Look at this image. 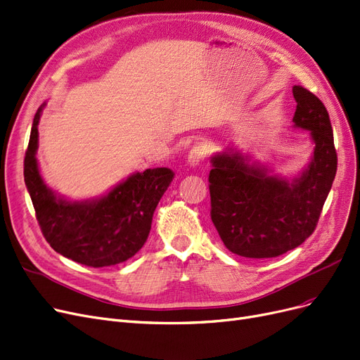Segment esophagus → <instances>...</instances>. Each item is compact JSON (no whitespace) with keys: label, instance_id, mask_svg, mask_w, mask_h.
<instances>
[{"label":"esophagus","instance_id":"esophagus-1","mask_svg":"<svg viewBox=\"0 0 360 360\" xmlns=\"http://www.w3.org/2000/svg\"><path fill=\"white\" fill-rule=\"evenodd\" d=\"M206 153H207V150H206V146L203 143H195L188 153V160H187L188 165L193 166V167L200 165L206 157Z\"/></svg>","mask_w":360,"mask_h":360}]
</instances>
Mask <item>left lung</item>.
Masks as SVG:
<instances>
[{
	"label": "left lung",
	"instance_id": "1",
	"mask_svg": "<svg viewBox=\"0 0 360 360\" xmlns=\"http://www.w3.org/2000/svg\"><path fill=\"white\" fill-rule=\"evenodd\" d=\"M294 127L309 130L314 151L294 179L271 175L250 157L229 150L212 157L210 218L225 248L245 258H274L295 249L314 231L337 173V151L322 101L302 86Z\"/></svg>",
	"mask_w": 360,
	"mask_h": 360
}]
</instances>
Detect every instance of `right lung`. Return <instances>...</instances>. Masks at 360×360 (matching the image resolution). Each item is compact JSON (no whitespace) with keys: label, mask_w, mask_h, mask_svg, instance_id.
<instances>
[{"label":"right lung","mask_w":360,"mask_h":360,"mask_svg":"<svg viewBox=\"0 0 360 360\" xmlns=\"http://www.w3.org/2000/svg\"><path fill=\"white\" fill-rule=\"evenodd\" d=\"M43 108L34 117L23 176L44 238L58 254L87 267L127 261L148 238L154 210L175 175L167 167L146 169L93 200L71 202L56 195L44 184L37 162Z\"/></svg>","instance_id":"obj_1"}]
</instances>
